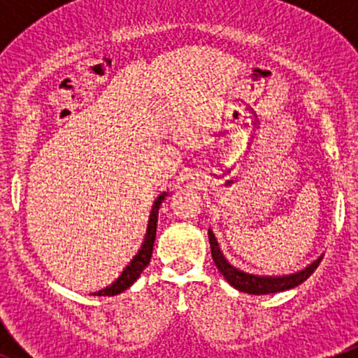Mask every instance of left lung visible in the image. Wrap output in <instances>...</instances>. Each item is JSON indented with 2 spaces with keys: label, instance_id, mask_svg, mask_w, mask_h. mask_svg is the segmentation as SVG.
<instances>
[{
  "label": "left lung",
  "instance_id": "8db88e82",
  "mask_svg": "<svg viewBox=\"0 0 358 358\" xmlns=\"http://www.w3.org/2000/svg\"><path fill=\"white\" fill-rule=\"evenodd\" d=\"M208 241H210V250L213 262H215L217 269L220 271V274L227 279V282L236 289L242 291V293L249 294H269V293H279V291L291 289V287L301 285L303 281H306L308 278L313 274V271L318 268V264L322 262L323 254L318 259H315L311 264H308L305 269L298 271V273L287 274V276H256V274L244 273V271L234 268L231 262L227 261L219 248V242H217L215 236H213L212 229H208Z\"/></svg>",
  "mask_w": 358,
  "mask_h": 358
}]
</instances>
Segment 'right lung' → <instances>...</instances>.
Masks as SVG:
<instances>
[{"instance_id": "1", "label": "right lung", "mask_w": 358, "mask_h": 358, "mask_svg": "<svg viewBox=\"0 0 358 358\" xmlns=\"http://www.w3.org/2000/svg\"><path fill=\"white\" fill-rule=\"evenodd\" d=\"M166 193H162L158 199L155 200L153 208H151V215H150V222H148V231L145 236V242L139 248L138 254L131 259L129 264L122 269L121 276H119L113 285L106 286L104 289L97 291V296H114V294L122 293V291L127 289L134 281L139 278V274L143 273V269L150 264L151 254H153V245H155V237H156V224H158V210L162 207V202L165 200Z\"/></svg>"}]
</instances>
